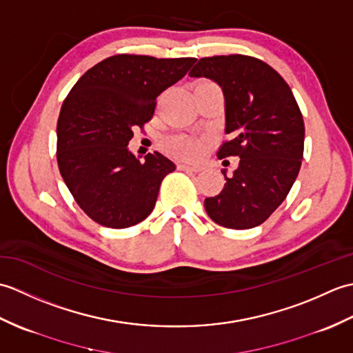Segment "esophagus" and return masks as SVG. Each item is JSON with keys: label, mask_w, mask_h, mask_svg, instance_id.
I'll list each match as a JSON object with an SVG mask.
<instances>
[{"label": "esophagus", "mask_w": 353, "mask_h": 353, "mask_svg": "<svg viewBox=\"0 0 353 353\" xmlns=\"http://www.w3.org/2000/svg\"><path fill=\"white\" fill-rule=\"evenodd\" d=\"M177 168L181 171H191V172L201 171V167H199V165H188V163H179Z\"/></svg>", "instance_id": "34e87169"}]
</instances>
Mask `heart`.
I'll use <instances>...</instances> for the list:
<instances>
[{
    "mask_svg": "<svg viewBox=\"0 0 353 353\" xmlns=\"http://www.w3.org/2000/svg\"><path fill=\"white\" fill-rule=\"evenodd\" d=\"M167 153L182 161H196L205 152V142L199 138L191 137H172L163 144Z\"/></svg>",
    "mask_w": 353,
    "mask_h": 353,
    "instance_id": "b5f03b06",
    "label": "heart"
}]
</instances>
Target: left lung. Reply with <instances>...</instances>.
Masks as SVG:
<instances>
[{"label":"left lung","mask_w":353,"mask_h":353,"mask_svg":"<svg viewBox=\"0 0 353 353\" xmlns=\"http://www.w3.org/2000/svg\"><path fill=\"white\" fill-rule=\"evenodd\" d=\"M190 76L220 85L230 139L216 156L239 157L234 176L223 170L226 183L219 196L205 199L206 212L223 228H256L288 196L301 170L302 112L281 74L256 57H203Z\"/></svg>","instance_id":"left-lung-1"}]
</instances>
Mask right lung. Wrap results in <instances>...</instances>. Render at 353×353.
<instances>
[{
	"instance_id": "add662e5",
	"label": "right lung",
	"mask_w": 353,
	"mask_h": 353,
	"mask_svg": "<svg viewBox=\"0 0 353 353\" xmlns=\"http://www.w3.org/2000/svg\"><path fill=\"white\" fill-rule=\"evenodd\" d=\"M194 62L117 54L72 86L57 121V163L74 200L95 223L124 229L152 214L163 177L176 165L157 152L141 162L127 145L134 127L152 119L157 95Z\"/></svg>"
}]
</instances>
